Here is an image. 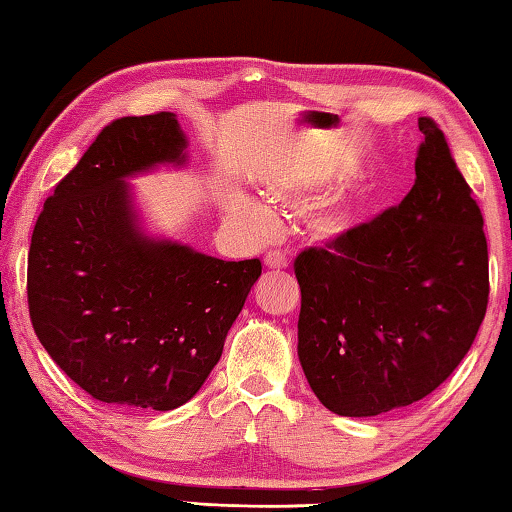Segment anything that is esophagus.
<instances>
[{"label": "esophagus", "mask_w": 512, "mask_h": 512, "mask_svg": "<svg viewBox=\"0 0 512 512\" xmlns=\"http://www.w3.org/2000/svg\"><path fill=\"white\" fill-rule=\"evenodd\" d=\"M264 264L269 266V269H287L289 266V257L282 253V250H269L264 257Z\"/></svg>", "instance_id": "34e87169"}]
</instances>
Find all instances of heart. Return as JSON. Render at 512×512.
<instances>
[{"mask_svg":"<svg viewBox=\"0 0 512 512\" xmlns=\"http://www.w3.org/2000/svg\"><path fill=\"white\" fill-rule=\"evenodd\" d=\"M321 182H312V184H300L294 186V189L285 191V198L296 202V205H305V202H310L314 198L316 189H319ZM241 207L246 209V212L255 218L259 225H266L269 223V212L262 209L255 202L250 200H241ZM348 225H351V212H348L346 207H330L326 212H321L319 216L312 221V230L316 237L321 239H335L337 234H342L348 230Z\"/></svg>","mask_w":512,"mask_h":512,"instance_id":"heart-1","label":"heart"}]
</instances>
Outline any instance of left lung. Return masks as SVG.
Listing matches in <instances>:
<instances>
[{
	"mask_svg": "<svg viewBox=\"0 0 512 512\" xmlns=\"http://www.w3.org/2000/svg\"><path fill=\"white\" fill-rule=\"evenodd\" d=\"M399 205L300 250L298 358L342 417L435 392L472 348L490 296L483 214L433 118Z\"/></svg>",
	"mask_w": 512,
	"mask_h": 512,
	"instance_id": "left-lung-1",
	"label": "left lung"
}]
</instances>
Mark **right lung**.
<instances>
[{"mask_svg":"<svg viewBox=\"0 0 512 512\" xmlns=\"http://www.w3.org/2000/svg\"><path fill=\"white\" fill-rule=\"evenodd\" d=\"M173 113L118 118L45 200L27 262L40 344L93 399L173 410L221 360L259 259L223 262L134 227L123 177L180 161Z\"/></svg>","mask_w":512,"mask_h":512,"instance_id":"obj_1","label":"right lung"}]
</instances>
